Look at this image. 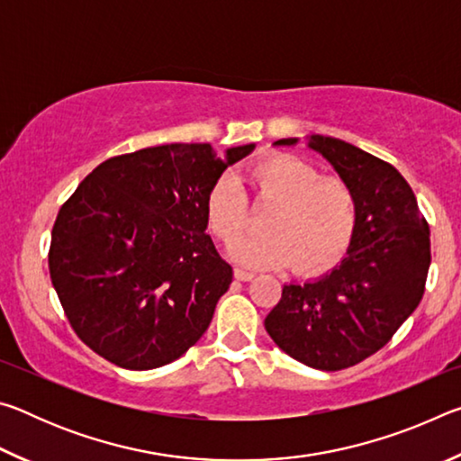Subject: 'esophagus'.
Masks as SVG:
<instances>
[{
	"label": "esophagus",
	"instance_id": "34e87169",
	"mask_svg": "<svg viewBox=\"0 0 461 461\" xmlns=\"http://www.w3.org/2000/svg\"><path fill=\"white\" fill-rule=\"evenodd\" d=\"M233 276H236L238 280H244V283H248V280L254 278V272H248L244 268H233Z\"/></svg>",
	"mask_w": 461,
	"mask_h": 461
}]
</instances>
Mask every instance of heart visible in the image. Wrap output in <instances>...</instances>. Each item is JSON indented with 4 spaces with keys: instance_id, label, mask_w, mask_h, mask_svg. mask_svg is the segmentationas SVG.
Instances as JSON below:
<instances>
[{
    "instance_id": "b5f03b06",
    "label": "heart",
    "mask_w": 461,
    "mask_h": 461,
    "mask_svg": "<svg viewBox=\"0 0 461 461\" xmlns=\"http://www.w3.org/2000/svg\"><path fill=\"white\" fill-rule=\"evenodd\" d=\"M249 199L264 217V233L236 241L252 223V207L236 176L221 175L205 194L209 231L231 246V256L254 268L291 264L293 272L315 276L331 270L352 246L357 230L354 186L338 175H323L294 154H268L246 168Z\"/></svg>"
}]
</instances>
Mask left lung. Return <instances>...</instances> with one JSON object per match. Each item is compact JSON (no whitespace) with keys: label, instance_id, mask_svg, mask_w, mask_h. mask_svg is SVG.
Masks as SVG:
<instances>
[{"label":"left lung","instance_id":"1","mask_svg":"<svg viewBox=\"0 0 461 461\" xmlns=\"http://www.w3.org/2000/svg\"><path fill=\"white\" fill-rule=\"evenodd\" d=\"M294 142L283 138L276 144ZM309 148L354 186L357 230L330 275L283 286L264 327L294 360L335 372L376 354L417 309L431 241L415 193L393 165L331 136H311Z\"/></svg>","mask_w":461,"mask_h":461}]
</instances>
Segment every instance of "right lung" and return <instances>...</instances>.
Listing matches in <instances>:
<instances>
[{
    "label": "right lung",
    "instance_id": "1",
    "mask_svg": "<svg viewBox=\"0 0 461 461\" xmlns=\"http://www.w3.org/2000/svg\"><path fill=\"white\" fill-rule=\"evenodd\" d=\"M252 150L142 148L101 162L62 203L49 270L85 346L120 368L152 370L199 341L231 285L205 233V194Z\"/></svg>",
    "mask_w": 461,
    "mask_h": 461
}]
</instances>
